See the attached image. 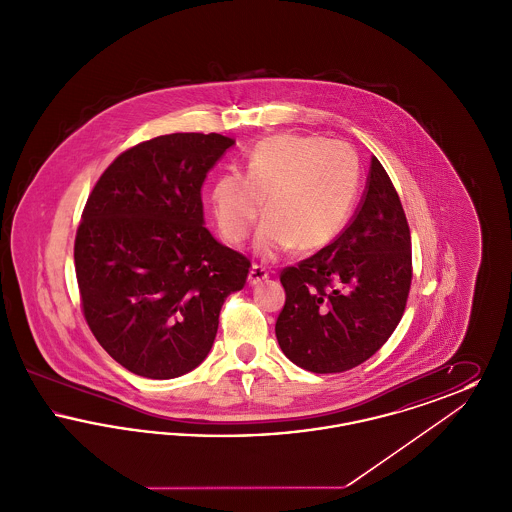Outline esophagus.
I'll return each instance as SVG.
<instances>
[{"label": "esophagus", "mask_w": 512, "mask_h": 512, "mask_svg": "<svg viewBox=\"0 0 512 512\" xmlns=\"http://www.w3.org/2000/svg\"><path fill=\"white\" fill-rule=\"evenodd\" d=\"M267 278V268H263L261 267V265H253V267H251V270H249L247 282H249L251 286H255V284H259V282H263V280H267Z\"/></svg>", "instance_id": "1"}]
</instances>
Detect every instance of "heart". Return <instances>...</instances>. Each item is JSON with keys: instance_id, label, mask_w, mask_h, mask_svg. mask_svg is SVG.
Wrapping results in <instances>:
<instances>
[{"instance_id": "b5f03b06", "label": "heart", "mask_w": 512, "mask_h": 512, "mask_svg": "<svg viewBox=\"0 0 512 512\" xmlns=\"http://www.w3.org/2000/svg\"><path fill=\"white\" fill-rule=\"evenodd\" d=\"M353 147L320 136L280 134L247 155L244 176L226 172L211 190L220 236L240 245L263 215L257 249L276 257L292 247L317 251L332 244L353 213L361 190Z\"/></svg>"}]
</instances>
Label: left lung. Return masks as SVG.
I'll use <instances>...</instances> for the list:
<instances>
[{"label":"left lung","mask_w":512,"mask_h":512,"mask_svg":"<svg viewBox=\"0 0 512 512\" xmlns=\"http://www.w3.org/2000/svg\"><path fill=\"white\" fill-rule=\"evenodd\" d=\"M413 280L411 230L382 163L340 238L280 272L286 303L276 338L293 365L338 374L370 359L405 313Z\"/></svg>","instance_id":"8db88e82"}]
</instances>
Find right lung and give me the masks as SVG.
Masks as SVG:
<instances>
[{"instance_id":"obj_1","label":"right lung","mask_w":512,"mask_h":512,"mask_svg":"<svg viewBox=\"0 0 512 512\" xmlns=\"http://www.w3.org/2000/svg\"><path fill=\"white\" fill-rule=\"evenodd\" d=\"M234 144L178 132L128 147L99 176L74 238L82 315L126 370L169 380L199 365L251 261L203 226L201 184Z\"/></svg>"}]
</instances>
